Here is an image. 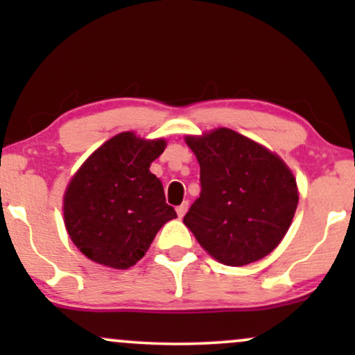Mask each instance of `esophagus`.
Returning <instances> with one entry per match:
<instances>
[{"mask_svg":"<svg viewBox=\"0 0 355 355\" xmlns=\"http://www.w3.org/2000/svg\"><path fill=\"white\" fill-rule=\"evenodd\" d=\"M187 209H189V202H183L180 207H177V215H178V218H182L183 215L187 214Z\"/></svg>","mask_w":355,"mask_h":355,"instance_id":"1","label":"esophagus"}]
</instances>
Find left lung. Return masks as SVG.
Returning a JSON list of instances; mask_svg holds the SVG:
<instances>
[{"label": "left lung", "mask_w": 355, "mask_h": 355, "mask_svg": "<svg viewBox=\"0 0 355 355\" xmlns=\"http://www.w3.org/2000/svg\"><path fill=\"white\" fill-rule=\"evenodd\" d=\"M185 144L200 165L202 191L183 223L223 266L267 257L282 242L299 203L292 170L267 146L223 126L187 135Z\"/></svg>", "instance_id": "1"}]
</instances>
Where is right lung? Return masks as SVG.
I'll use <instances>...</instances> for the list:
<instances>
[{
	"instance_id": "right-lung-1",
	"label": "right lung",
	"mask_w": 355,
	"mask_h": 355,
	"mask_svg": "<svg viewBox=\"0 0 355 355\" xmlns=\"http://www.w3.org/2000/svg\"><path fill=\"white\" fill-rule=\"evenodd\" d=\"M166 148L165 138L121 132L81 164L63 193V222L76 248L92 262L126 270L152 245L157 232L177 218L165 203L150 165Z\"/></svg>"
}]
</instances>
